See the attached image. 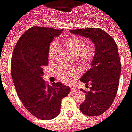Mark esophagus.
Instances as JSON below:
<instances>
[{"instance_id":"esophagus-1","label":"esophagus","mask_w":132,"mask_h":132,"mask_svg":"<svg viewBox=\"0 0 132 132\" xmlns=\"http://www.w3.org/2000/svg\"><path fill=\"white\" fill-rule=\"evenodd\" d=\"M76 90L77 89H76L75 87H70V91H71V92H75Z\"/></svg>"}]
</instances>
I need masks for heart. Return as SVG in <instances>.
Here are the masks:
<instances>
[{"label": "heart", "instance_id": "b5f03b06", "mask_svg": "<svg viewBox=\"0 0 132 132\" xmlns=\"http://www.w3.org/2000/svg\"><path fill=\"white\" fill-rule=\"evenodd\" d=\"M65 48L72 54L76 56L78 62L84 69L89 68L95 58V47L93 44H86L84 38L76 35H67L62 40ZM57 49V44L53 42L48 50V58L49 62L54 60ZM57 76L60 80L65 84H70L80 75V70L78 67L61 66L56 70Z\"/></svg>", "mask_w": 132, "mask_h": 132}]
</instances>
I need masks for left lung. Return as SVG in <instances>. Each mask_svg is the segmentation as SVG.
Instances as JSON below:
<instances>
[{
	"mask_svg": "<svg viewBox=\"0 0 132 132\" xmlns=\"http://www.w3.org/2000/svg\"><path fill=\"white\" fill-rule=\"evenodd\" d=\"M70 32L89 38L95 45L92 68L80 79L86 86L91 85L89 92L80 89L86 96L80 110L86 116H98L109 109L117 94L121 75L117 45L109 34L100 28L71 30Z\"/></svg>",
	"mask_w": 132,
	"mask_h": 132,
	"instance_id": "left-lung-1",
	"label": "left lung"
}]
</instances>
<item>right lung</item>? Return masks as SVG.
<instances>
[{
    "mask_svg": "<svg viewBox=\"0 0 132 132\" xmlns=\"http://www.w3.org/2000/svg\"><path fill=\"white\" fill-rule=\"evenodd\" d=\"M62 30L30 27L15 46L11 64L13 82L18 97L32 116L50 120L60 113L61 102L70 89L60 82L49 85L43 79V68L48 65V50Z\"/></svg>",
    "mask_w": 132,
    "mask_h": 132,
    "instance_id": "1",
    "label": "right lung"
}]
</instances>
